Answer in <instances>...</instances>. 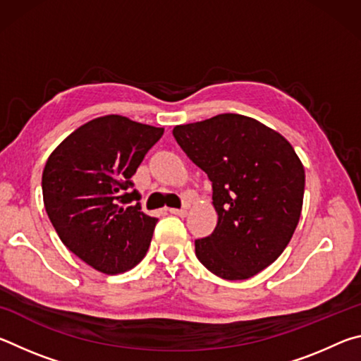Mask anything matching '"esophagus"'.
Listing matches in <instances>:
<instances>
[{"mask_svg":"<svg viewBox=\"0 0 361 361\" xmlns=\"http://www.w3.org/2000/svg\"><path fill=\"white\" fill-rule=\"evenodd\" d=\"M169 212L172 213V215L181 216V218H185L188 215V209H169Z\"/></svg>","mask_w":361,"mask_h":361,"instance_id":"1","label":"esophagus"}]
</instances>
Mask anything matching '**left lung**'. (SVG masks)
Here are the masks:
<instances>
[{
    "label": "left lung",
    "instance_id": "8db88e82",
    "mask_svg": "<svg viewBox=\"0 0 361 361\" xmlns=\"http://www.w3.org/2000/svg\"><path fill=\"white\" fill-rule=\"evenodd\" d=\"M173 137L213 188L218 223L195 240L197 259L226 280H245L271 266L301 216L305 175L293 146L234 113L176 126Z\"/></svg>",
    "mask_w": 361,
    "mask_h": 361
}]
</instances>
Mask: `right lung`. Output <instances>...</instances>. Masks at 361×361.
<instances>
[{
	"label": "right lung",
	"instance_id": "obj_1",
	"mask_svg": "<svg viewBox=\"0 0 361 361\" xmlns=\"http://www.w3.org/2000/svg\"><path fill=\"white\" fill-rule=\"evenodd\" d=\"M162 133L103 116L66 137L42 170V199L60 240L108 276L137 266L149 248L157 218L142 212L130 178Z\"/></svg>",
	"mask_w": 361,
	"mask_h": 361
}]
</instances>
